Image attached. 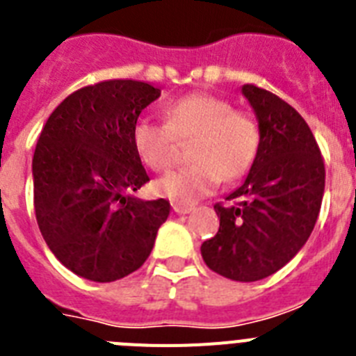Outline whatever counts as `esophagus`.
Instances as JSON below:
<instances>
[{
  "label": "esophagus",
  "mask_w": 356,
  "mask_h": 356,
  "mask_svg": "<svg viewBox=\"0 0 356 356\" xmlns=\"http://www.w3.org/2000/svg\"><path fill=\"white\" fill-rule=\"evenodd\" d=\"M194 207L191 205H181V203H172V210H175L176 213H188L193 212Z\"/></svg>",
  "instance_id": "esophagus-1"
}]
</instances>
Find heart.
<instances>
[{
  "mask_svg": "<svg viewBox=\"0 0 356 356\" xmlns=\"http://www.w3.org/2000/svg\"><path fill=\"white\" fill-rule=\"evenodd\" d=\"M165 121L143 118L135 122L134 146L140 162L163 172L175 165L180 143H191L188 168L156 181L163 197L194 205L219 187L221 180L235 181L250 172L260 153L259 121L246 110L234 108L226 97L191 92L168 103Z\"/></svg>",
  "mask_w": 356,
  "mask_h": 356,
  "instance_id": "heart-1",
  "label": "heart"
}]
</instances>
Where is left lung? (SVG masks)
I'll return each mask as SVG.
<instances>
[{
    "label": "left lung",
    "mask_w": 356,
    "mask_h": 356,
    "mask_svg": "<svg viewBox=\"0 0 356 356\" xmlns=\"http://www.w3.org/2000/svg\"><path fill=\"white\" fill-rule=\"evenodd\" d=\"M259 119L262 144L246 180L217 203L219 232L201 244L207 266L235 282H257L305 246L325 194V162L312 130L282 97L244 85Z\"/></svg>",
    "instance_id": "obj_1"
}]
</instances>
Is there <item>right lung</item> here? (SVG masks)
I'll use <instances>...</instances> for the list:
<instances>
[{"mask_svg": "<svg viewBox=\"0 0 356 356\" xmlns=\"http://www.w3.org/2000/svg\"><path fill=\"white\" fill-rule=\"evenodd\" d=\"M159 96L146 81L87 85L69 94L40 131L31 162L37 225L74 275L105 284L137 271L168 219L169 201L135 196L149 176L131 134Z\"/></svg>", "mask_w": 356, "mask_h": 356, "instance_id": "right-lung-1", "label": "right lung"}]
</instances>
